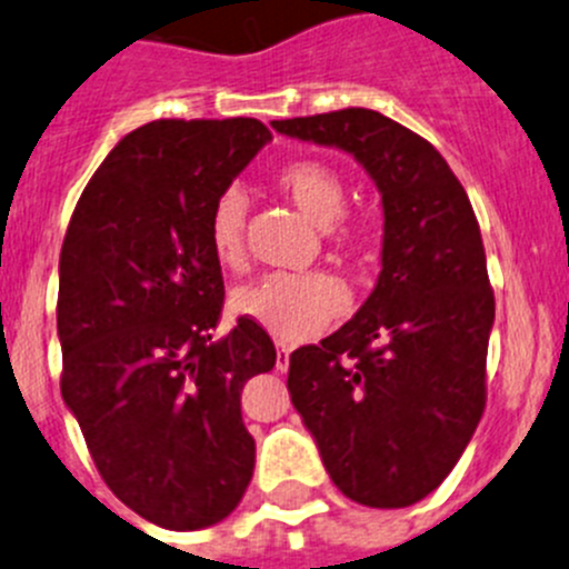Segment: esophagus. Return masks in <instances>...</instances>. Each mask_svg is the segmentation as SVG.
Listing matches in <instances>:
<instances>
[{
	"instance_id": "34e87169",
	"label": "esophagus",
	"mask_w": 569,
	"mask_h": 569,
	"mask_svg": "<svg viewBox=\"0 0 569 569\" xmlns=\"http://www.w3.org/2000/svg\"><path fill=\"white\" fill-rule=\"evenodd\" d=\"M289 357H291V348H286V345H278V362H274V368L283 373V370H289Z\"/></svg>"
}]
</instances>
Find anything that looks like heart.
I'll return each mask as SVG.
<instances>
[{
    "label": "heart",
    "instance_id": "1",
    "mask_svg": "<svg viewBox=\"0 0 569 569\" xmlns=\"http://www.w3.org/2000/svg\"><path fill=\"white\" fill-rule=\"evenodd\" d=\"M274 188L297 210L322 227L337 243H357L362 230L357 224H342L348 188L337 168L320 159H295L283 164L274 177ZM247 196L230 188L216 199L207 221L210 249L224 269L243 267L247 260ZM238 315L267 328L283 342H302L326 331L348 309V295L331 274H267L243 286L232 297Z\"/></svg>",
    "mask_w": 569,
    "mask_h": 569
}]
</instances>
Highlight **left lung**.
Listing matches in <instances>:
<instances>
[{
	"instance_id": "8db88e82",
	"label": "left lung",
	"mask_w": 569,
	"mask_h": 569,
	"mask_svg": "<svg viewBox=\"0 0 569 569\" xmlns=\"http://www.w3.org/2000/svg\"><path fill=\"white\" fill-rule=\"evenodd\" d=\"M272 129L339 148L381 193V272L353 320L289 357V396L333 486L359 506L432 493L486 407L493 328L480 224L463 184L423 137L373 109Z\"/></svg>"
}]
</instances>
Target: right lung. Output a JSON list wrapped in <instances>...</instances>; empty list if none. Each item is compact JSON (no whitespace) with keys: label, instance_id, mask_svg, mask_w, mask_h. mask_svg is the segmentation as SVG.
Masks as SVG:
<instances>
[{"label":"right lung","instance_id":"1","mask_svg":"<svg viewBox=\"0 0 569 569\" xmlns=\"http://www.w3.org/2000/svg\"><path fill=\"white\" fill-rule=\"evenodd\" d=\"M269 140L252 117L140 126L89 179L63 238V405L117 500L159 528L221 522L252 480L241 390L278 353L249 317L216 339L224 280L207 221Z\"/></svg>","mask_w":569,"mask_h":569}]
</instances>
